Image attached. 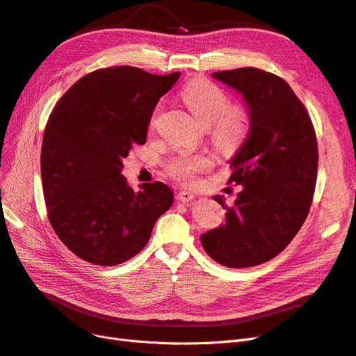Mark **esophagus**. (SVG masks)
<instances>
[{
    "mask_svg": "<svg viewBox=\"0 0 356 356\" xmlns=\"http://www.w3.org/2000/svg\"><path fill=\"white\" fill-rule=\"evenodd\" d=\"M178 200L179 202H182V203H188V202H191L193 199H195V195H193L191 191H188V190H181L179 193H178Z\"/></svg>",
    "mask_w": 356,
    "mask_h": 356,
    "instance_id": "34e87169",
    "label": "esophagus"
}]
</instances>
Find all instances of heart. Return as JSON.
I'll use <instances>...</instances> for the list:
<instances>
[{"mask_svg":"<svg viewBox=\"0 0 356 356\" xmlns=\"http://www.w3.org/2000/svg\"><path fill=\"white\" fill-rule=\"evenodd\" d=\"M187 108L203 127L212 126V141L220 152L233 154L246 141L251 118L243 105H230L229 96L218 86L207 80H193L181 92ZM209 168V160L203 156L179 154L168 163L169 174L190 182L200 170Z\"/></svg>","mask_w":356,"mask_h":356,"instance_id":"obj_1","label":"heart"}]
</instances>
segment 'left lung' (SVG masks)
Masks as SVG:
<instances>
[{"label": "left lung", "mask_w": 356, "mask_h": 356, "mask_svg": "<svg viewBox=\"0 0 356 356\" xmlns=\"http://www.w3.org/2000/svg\"><path fill=\"white\" fill-rule=\"evenodd\" d=\"M242 95L251 118L246 141L232 159L229 182L242 186L225 224L200 236L217 263L252 267L282 252L306 221L318 172V144L305 105L272 72L238 68L212 74Z\"/></svg>", "instance_id": "8db88e82"}]
</instances>
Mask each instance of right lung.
I'll use <instances>...</instances> for the list:
<instances>
[{
  "mask_svg": "<svg viewBox=\"0 0 356 356\" xmlns=\"http://www.w3.org/2000/svg\"><path fill=\"white\" fill-rule=\"evenodd\" d=\"M178 77L135 67L96 70L72 84L51 111L41 147L47 217L81 260L124 263L143 251L174 202L163 182L134 190L122 169L131 148L145 144L156 105Z\"/></svg>",
  "mask_w": 356,
  "mask_h": 356,
  "instance_id": "1",
  "label": "right lung"
}]
</instances>
